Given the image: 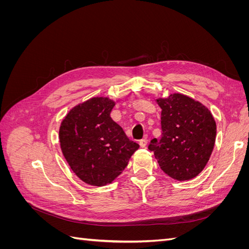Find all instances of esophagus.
<instances>
[{
	"instance_id": "obj_1",
	"label": "esophagus",
	"mask_w": 249,
	"mask_h": 249,
	"mask_svg": "<svg viewBox=\"0 0 249 249\" xmlns=\"http://www.w3.org/2000/svg\"><path fill=\"white\" fill-rule=\"evenodd\" d=\"M139 144H140L141 147H145L146 144H147V139H146V138L141 139V140L139 141Z\"/></svg>"
}]
</instances>
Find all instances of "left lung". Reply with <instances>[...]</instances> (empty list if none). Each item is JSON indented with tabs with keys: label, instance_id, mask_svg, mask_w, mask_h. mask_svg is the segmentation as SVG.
I'll return each instance as SVG.
<instances>
[{
	"label": "left lung",
	"instance_id": "left-lung-1",
	"mask_svg": "<svg viewBox=\"0 0 249 249\" xmlns=\"http://www.w3.org/2000/svg\"><path fill=\"white\" fill-rule=\"evenodd\" d=\"M157 102L162 109V137L150 141L148 149L170 178L191 179L205 168L212 154L215 120L203 105L183 94Z\"/></svg>",
	"mask_w": 249,
	"mask_h": 249
}]
</instances>
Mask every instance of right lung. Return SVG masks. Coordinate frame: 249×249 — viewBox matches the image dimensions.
Returning <instances> with one entry per match:
<instances>
[{
	"mask_svg": "<svg viewBox=\"0 0 249 249\" xmlns=\"http://www.w3.org/2000/svg\"><path fill=\"white\" fill-rule=\"evenodd\" d=\"M113 107L107 97H94L71 110L60 125L64 158L76 176L92 186L110 184L139 147L110 117Z\"/></svg>",
	"mask_w": 249,
	"mask_h": 249,
	"instance_id": "right-lung-1",
	"label": "right lung"
}]
</instances>
